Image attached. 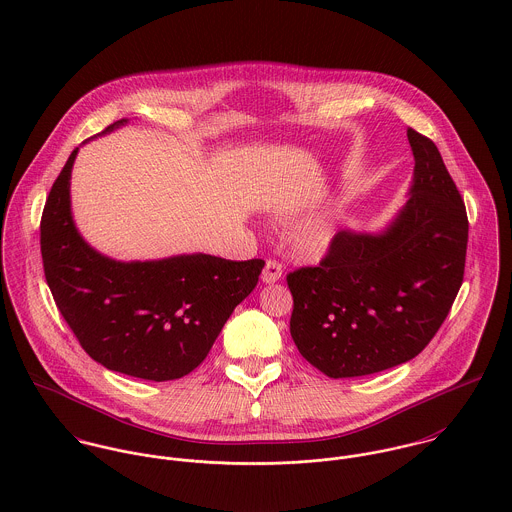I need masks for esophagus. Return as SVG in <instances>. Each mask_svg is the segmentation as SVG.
<instances>
[{
  "mask_svg": "<svg viewBox=\"0 0 512 512\" xmlns=\"http://www.w3.org/2000/svg\"><path fill=\"white\" fill-rule=\"evenodd\" d=\"M282 278V264L276 260H268L262 272V282L264 284H276Z\"/></svg>",
  "mask_w": 512,
  "mask_h": 512,
  "instance_id": "1",
  "label": "esophagus"
}]
</instances>
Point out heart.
<instances>
[{"mask_svg": "<svg viewBox=\"0 0 512 512\" xmlns=\"http://www.w3.org/2000/svg\"><path fill=\"white\" fill-rule=\"evenodd\" d=\"M333 238H335V228L329 226V224H317V226H311L307 228L303 234H301V248L307 256L311 258H321L327 254V250L331 248L333 244Z\"/></svg>", "mask_w": 512, "mask_h": 512, "instance_id": "heart-1", "label": "heart"}]
</instances>
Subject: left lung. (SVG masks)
I'll list each match as a JSON object with an SVG mask.
<instances>
[{"label":"left lung","instance_id":"8db88e82","mask_svg":"<svg viewBox=\"0 0 512 512\" xmlns=\"http://www.w3.org/2000/svg\"><path fill=\"white\" fill-rule=\"evenodd\" d=\"M408 201L378 232L335 234L315 268L288 276L293 343L331 378L374 374L420 355L461 288L469 222L438 147L408 130Z\"/></svg>","mask_w":512,"mask_h":512}]
</instances>
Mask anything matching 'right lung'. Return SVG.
<instances>
[{"instance_id":"right-lung-1","label":"right lung","mask_w":512,"mask_h":512,"mask_svg":"<svg viewBox=\"0 0 512 512\" xmlns=\"http://www.w3.org/2000/svg\"><path fill=\"white\" fill-rule=\"evenodd\" d=\"M128 120L110 124V134ZM78 147L51 187L41 219V256L55 303L82 349L114 372L175 380L205 361L234 307L258 284L264 260L211 254L120 262L94 250L71 209Z\"/></svg>"}]
</instances>
